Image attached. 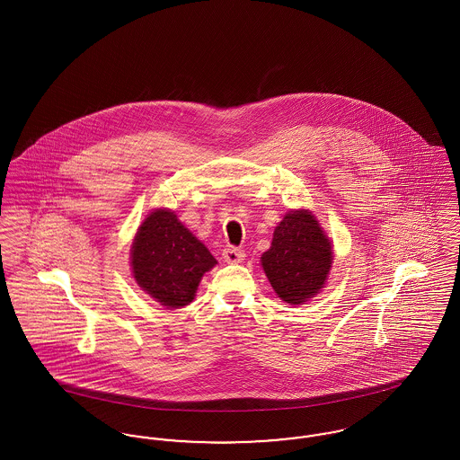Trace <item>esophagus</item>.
Wrapping results in <instances>:
<instances>
[{
	"instance_id": "1",
	"label": "esophagus",
	"mask_w": 460,
	"mask_h": 460,
	"mask_svg": "<svg viewBox=\"0 0 460 460\" xmlns=\"http://www.w3.org/2000/svg\"><path fill=\"white\" fill-rule=\"evenodd\" d=\"M222 259H224V262L240 263L244 261V253H243V250H240V248L227 246V248H224V252H222Z\"/></svg>"
}]
</instances>
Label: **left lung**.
Returning a JSON list of instances; mask_svg holds the SVG:
<instances>
[{
	"instance_id": "8db88e82",
	"label": "left lung",
	"mask_w": 460,
	"mask_h": 460,
	"mask_svg": "<svg viewBox=\"0 0 460 460\" xmlns=\"http://www.w3.org/2000/svg\"><path fill=\"white\" fill-rule=\"evenodd\" d=\"M261 262L278 296L286 304L302 305L326 285L332 265L331 241L312 212L293 210L274 229Z\"/></svg>"
}]
</instances>
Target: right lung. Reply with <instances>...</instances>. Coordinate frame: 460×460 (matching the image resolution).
Listing matches in <instances>:
<instances>
[{
	"label": "right lung",
	"mask_w": 460,
	"mask_h": 460,
	"mask_svg": "<svg viewBox=\"0 0 460 460\" xmlns=\"http://www.w3.org/2000/svg\"><path fill=\"white\" fill-rule=\"evenodd\" d=\"M216 263L208 248L167 208H156L143 220L132 241L136 283L171 310L193 302L203 274Z\"/></svg>",
	"instance_id": "right-lung-1"
}]
</instances>
